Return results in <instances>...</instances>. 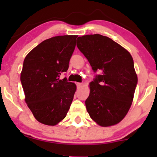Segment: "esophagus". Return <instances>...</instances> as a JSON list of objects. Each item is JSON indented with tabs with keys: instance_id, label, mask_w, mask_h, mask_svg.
<instances>
[{
	"instance_id": "1",
	"label": "esophagus",
	"mask_w": 157,
	"mask_h": 157,
	"mask_svg": "<svg viewBox=\"0 0 157 157\" xmlns=\"http://www.w3.org/2000/svg\"><path fill=\"white\" fill-rule=\"evenodd\" d=\"M76 84H77V87H80V86H82V83H76Z\"/></svg>"
}]
</instances>
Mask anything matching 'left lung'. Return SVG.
Segmentation results:
<instances>
[{"mask_svg": "<svg viewBox=\"0 0 157 157\" xmlns=\"http://www.w3.org/2000/svg\"><path fill=\"white\" fill-rule=\"evenodd\" d=\"M77 46L94 72L85 101L90 118L99 125L119 123L129 111L137 84V76L131 54L107 36L86 35L77 39Z\"/></svg>", "mask_w": 157, "mask_h": 157, "instance_id": "1", "label": "left lung"}]
</instances>
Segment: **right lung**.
<instances>
[{
  "label": "right lung",
  "mask_w": 157,
  "mask_h": 157,
  "mask_svg": "<svg viewBox=\"0 0 157 157\" xmlns=\"http://www.w3.org/2000/svg\"><path fill=\"white\" fill-rule=\"evenodd\" d=\"M77 36H58L41 42L23 61L20 80L25 101L35 118L55 125L67 115L76 91L75 83L60 80L69 67Z\"/></svg>",
  "instance_id": "right-lung-1"
}]
</instances>
